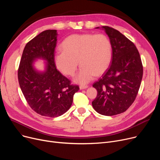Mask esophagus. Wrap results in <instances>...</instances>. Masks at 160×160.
<instances>
[{
  "mask_svg": "<svg viewBox=\"0 0 160 160\" xmlns=\"http://www.w3.org/2000/svg\"><path fill=\"white\" fill-rule=\"evenodd\" d=\"M88 88V86H80V89H86Z\"/></svg>",
  "mask_w": 160,
  "mask_h": 160,
  "instance_id": "1",
  "label": "esophagus"
}]
</instances>
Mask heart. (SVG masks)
<instances>
[{
  "instance_id": "1",
  "label": "heart",
  "mask_w": 160,
  "mask_h": 160,
  "mask_svg": "<svg viewBox=\"0 0 160 160\" xmlns=\"http://www.w3.org/2000/svg\"><path fill=\"white\" fill-rule=\"evenodd\" d=\"M62 51L54 56L57 69L62 74L72 77L76 83L86 84L95 76L102 74L110 67L112 58V45L106 35L81 33L66 38L61 45Z\"/></svg>"
}]
</instances>
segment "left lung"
Masks as SVG:
<instances>
[{"instance_id": "left-lung-1", "label": "left lung", "mask_w": 160, "mask_h": 160, "mask_svg": "<svg viewBox=\"0 0 160 160\" xmlns=\"http://www.w3.org/2000/svg\"><path fill=\"white\" fill-rule=\"evenodd\" d=\"M102 28L112 43V59L102 78L93 83L98 94L92 106L98 113L112 116L127 111L134 102L143 69L133 43L113 28L103 26Z\"/></svg>"}]
</instances>
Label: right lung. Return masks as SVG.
<instances>
[{
  "mask_svg": "<svg viewBox=\"0 0 160 160\" xmlns=\"http://www.w3.org/2000/svg\"><path fill=\"white\" fill-rule=\"evenodd\" d=\"M57 36L56 30H47L30 40L24 48L18 69L19 86L28 105L37 113L48 117L65 113L79 90L56 69L54 58ZM37 58L47 62L43 72L33 67Z\"/></svg>",
  "mask_w": 160,
  "mask_h": 160,
  "instance_id": "1",
  "label": "right lung"
}]
</instances>
